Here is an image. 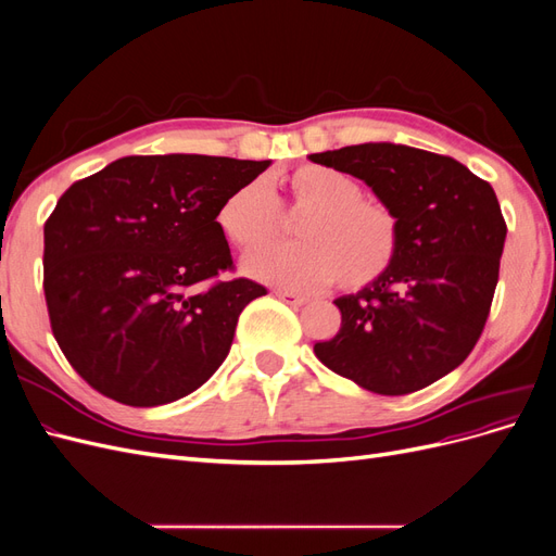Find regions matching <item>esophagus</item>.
Instances as JSON below:
<instances>
[{
    "instance_id": "1",
    "label": "esophagus",
    "mask_w": 556,
    "mask_h": 556,
    "mask_svg": "<svg viewBox=\"0 0 556 556\" xmlns=\"http://www.w3.org/2000/svg\"><path fill=\"white\" fill-rule=\"evenodd\" d=\"M276 296L280 301H285V304H290V306H304L308 301L304 294H296V292H290V290H278Z\"/></svg>"
}]
</instances>
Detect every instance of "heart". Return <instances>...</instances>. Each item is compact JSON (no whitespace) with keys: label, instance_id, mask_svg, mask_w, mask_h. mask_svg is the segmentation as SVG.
Instances as JSON below:
<instances>
[{"label":"heart","instance_id":"heart-1","mask_svg":"<svg viewBox=\"0 0 556 556\" xmlns=\"http://www.w3.org/2000/svg\"><path fill=\"white\" fill-rule=\"evenodd\" d=\"M280 197L294 211H308L296 225L301 243L264 250L245 271L285 290L308 292L341 276L359 290L382 278L396 260L399 225L380 201L362 197L359 182L331 166L304 164L278 178ZM223 237L241 252H257L280 233L278 201L264 180L233 190L217 211Z\"/></svg>","mask_w":556,"mask_h":556}]
</instances>
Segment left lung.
Returning a JSON list of instances; mask_svg holds the SVG:
<instances>
[{"instance_id": "8db88e82", "label": "left lung", "mask_w": 556, "mask_h": 556, "mask_svg": "<svg viewBox=\"0 0 556 556\" xmlns=\"http://www.w3.org/2000/svg\"><path fill=\"white\" fill-rule=\"evenodd\" d=\"M308 160L364 180L399 225L390 271L333 299L341 329L315 343L317 359L384 396L447 376L478 343L498 282L508 229L492 185L457 160L387 141Z\"/></svg>"}]
</instances>
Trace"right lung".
Segmentation results:
<instances>
[{"label": "right lung", "mask_w": 556, "mask_h": 556, "mask_svg": "<svg viewBox=\"0 0 556 556\" xmlns=\"http://www.w3.org/2000/svg\"><path fill=\"white\" fill-rule=\"evenodd\" d=\"M271 160L131 155L66 190L43 227L50 327L78 376L127 406L204 384L241 311L266 294L231 268L223 201Z\"/></svg>", "instance_id": "right-lung-1"}]
</instances>
